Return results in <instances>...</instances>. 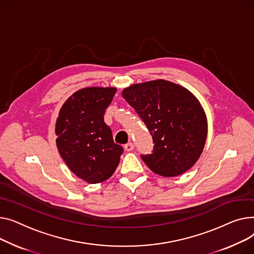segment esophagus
<instances>
[{
	"mask_svg": "<svg viewBox=\"0 0 254 254\" xmlns=\"http://www.w3.org/2000/svg\"><path fill=\"white\" fill-rule=\"evenodd\" d=\"M124 148H125L126 152H131L133 148H134V144L132 142H128V143H126L124 145Z\"/></svg>",
	"mask_w": 254,
	"mask_h": 254,
	"instance_id": "34e87169",
	"label": "esophagus"
}]
</instances>
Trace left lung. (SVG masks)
<instances>
[{
  "label": "left lung",
  "mask_w": 254,
  "mask_h": 254,
  "mask_svg": "<svg viewBox=\"0 0 254 254\" xmlns=\"http://www.w3.org/2000/svg\"><path fill=\"white\" fill-rule=\"evenodd\" d=\"M152 134L154 153L141 156L146 166L164 177L188 171L200 158L207 138V118L198 98L166 80L132 84L122 91Z\"/></svg>",
  "instance_id": "left-lung-1"
}]
</instances>
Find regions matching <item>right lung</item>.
I'll return each mask as SVG.
<instances>
[{"label":"right lung","instance_id":"add662e5","mask_svg":"<svg viewBox=\"0 0 254 254\" xmlns=\"http://www.w3.org/2000/svg\"><path fill=\"white\" fill-rule=\"evenodd\" d=\"M116 91V87L82 88L65 100L57 117L58 152L69 170L88 184L110 178L124 151L103 120Z\"/></svg>","mask_w":254,"mask_h":254}]
</instances>
